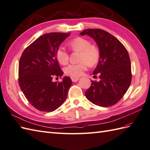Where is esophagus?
I'll return each mask as SVG.
<instances>
[{
  "instance_id": "esophagus-1",
  "label": "esophagus",
  "mask_w": 150,
  "mask_h": 150,
  "mask_svg": "<svg viewBox=\"0 0 150 150\" xmlns=\"http://www.w3.org/2000/svg\"><path fill=\"white\" fill-rule=\"evenodd\" d=\"M71 79L73 82H77L79 78L78 77H71Z\"/></svg>"
}]
</instances>
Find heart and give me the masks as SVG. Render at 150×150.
<instances>
[{
  "instance_id": "b5f03b06",
  "label": "heart",
  "mask_w": 150,
  "mask_h": 150,
  "mask_svg": "<svg viewBox=\"0 0 150 150\" xmlns=\"http://www.w3.org/2000/svg\"><path fill=\"white\" fill-rule=\"evenodd\" d=\"M68 46L73 52H79V62L76 64H70L64 69L67 75L71 77L81 76L87 69L88 65L93 66L97 64L100 58V50L98 46L90 44L88 39L76 37L68 42ZM57 59L60 64L66 65L69 62V53L63 47H59L56 52Z\"/></svg>"
}]
</instances>
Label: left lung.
<instances>
[{"label":"left lung","mask_w":150,"mask_h":150,"mask_svg":"<svg viewBox=\"0 0 150 150\" xmlns=\"http://www.w3.org/2000/svg\"><path fill=\"white\" fill-rule=\"evenodd\" d=\"M80 34L93 39L100 50L99 60L93 72L99 74L100 81H92L85 96L98 106L115 105L125 94L132 80L127 50L117 38L102 29H86Z\"/></svg>","instance_id":"left-lung-1"}]
</instances>
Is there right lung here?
I'll use <instances>...</instances> for the list:
<instances>
[{"label":"right lung","mask_w":150,"mask_h":150,"mask_svg":"<svg viewBox=\"0 0 150 150\" xmlns=\"http://www.w3.org/2000/svg\"><path fill=\"white\" fill-rule=\"evenodd\" d=\"M71 33L51 32L39 37L24 50L20 57L18 82L24 96L33 107L43 112H52L62 104L67 97L72 80L53 81L60 77L61 70L56 52Z\"/></svg>","instance_id":"right-lung-1"}]
</instances>
